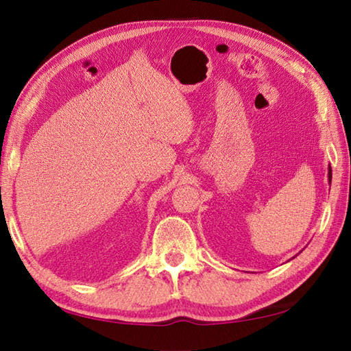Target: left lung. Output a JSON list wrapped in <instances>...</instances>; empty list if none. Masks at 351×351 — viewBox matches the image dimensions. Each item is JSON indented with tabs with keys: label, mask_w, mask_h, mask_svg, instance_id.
I'll return each instance as SVG.
<instances>
[{
	"label": "left lung",
	"mask_w": 351,
	"mask_h": 351,
	"mask_svg": "<svg viewBox=\"0 0 351 351\" xmlns=\"http://www.w3.org/2000/svg\"><path fill=\"white\" fill-rule=\"evenodd\" d=\"M331 178H332V169H331V167H328V180H329V184H331Z\"/></svg>",
	"instance_id": "1"
}]
</instances>
